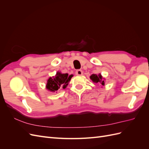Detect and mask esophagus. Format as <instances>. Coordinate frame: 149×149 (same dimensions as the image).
Masks as SVG:
<instances>
[{"label":"esophagus","mask_w":149,"mask_h":149,"mask_svg":"<svg viewBox=\"0 0 149 149\" xmlns=\"http://www.w3.org/2000/svg\"><path fill=\"white\" fill-rule=\"evenodd\" d=\"M83 72L82 71V70H78L76 71V75L81 76V75H83Z\"/></svg>","instance_id":"esophagus-1"}]
</instances>
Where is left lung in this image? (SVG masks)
Here are the masks:
<instances>
[{
  "label": "left lung",
  "mask_w": 149,
  "mask_h": 149,
  "mask_svg": "<svg viewBox=\"0 0 149 149\" xmlns=\"http://www.w3.org/2000/svg\"><path fill=\"white\" fill-rule=\"evenodd\" d=\"M90 79L92 80V81L93 83L100 84L102 87V86H104L105 78H103L100 73L98 74H93L92 75H91V76H90Z\"/></svg>",
  "instance_id": "8db88e82"
}]
</instances>
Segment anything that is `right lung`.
I'll list each match as a JSON object with an SVG mask.
<instances>
[{
	"instance_id": "right-lung-1",
	"label": "right lung",
	"mask_w": 149,
	"mask_h": 149,
	"mask_svg": "<svg viewBox=\"0 0 149 149\" xmlns=\"http://www.w3.org/2000/svg\"><path fill=\"white\" fill-rule=\"evenodd\" d=\"M72 78V75L68 73H61L58 71L55 76L49 78L47 80L46 88L51 92H56L61 88L65 89Z\"/></svg>"
}]
</instances>
